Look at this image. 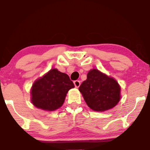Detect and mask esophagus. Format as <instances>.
<instances>
[{"mask_svg": "<svg viewBox=\"0 0 150 150\" xmlns=\"http://www.w3.org/2000/svg\"><path fill=\"white\" fill-rule=\"evenodd\" d=\"M74 84L75 87L76 88H79L80 87V85H81V82L79 81H75L74 82Z\"/></svg>", "mask_w": 150, "mask_h": 150, "instance_id": "esophagus-1", "label": "esophagus"}]
</instances>
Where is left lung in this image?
Masks as SVG:
<instances>
[{
	"instance_id": "8db88e82",
	"label": "left lung",
	"mask_w": 150,
	"mask_h": 150,
	"mask_svg": "<svg viewBox=\"0 0 150 150\" xmlns=\"http://www.w3.org/2000/svg\"><path fill=\"white\" fill-rule=\"evenodd\" d=\"M79 89L88 106L95 111L113 108L121 98V88L117 82L96 69L88 72L87 80Z\"/></svg>"
}]
</instances>
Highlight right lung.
<instances>
[{"label": "right lung", "mask_w": 150, "mask_h": 150, "mask_svg": "<svg viewBox=\"0 0 150 150\" xmlns=\"http://www.w3.org/2000/svg\"><path fill=\"white\" fill-rule=\"evenodd\" d=\"M74 87L68 75L52 69L33 83L31 102L37 108L52 111L63 105L67 92Z\"/></svg>", "instance_id": "add662e5"}]
</instances>
